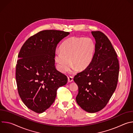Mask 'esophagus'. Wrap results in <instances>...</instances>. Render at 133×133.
<instances>
[{
    "mask_svg": "<svg viewBox=\"0 0 133 133\" xmlns=\"http://www.w3.org/2000/svg\"><path fill=\"white\" fill-rule=\"evenodd\" d=\"M73 81V78L71 76H69L68 77V82L70 83V82H72Z\"/></svg>",
    "mask_w": 133,
    "mask_h": 133,
    "instance_id": "1",
    "label": "esophagus"
}]
</instances>
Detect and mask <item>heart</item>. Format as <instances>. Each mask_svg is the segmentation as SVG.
<instances>
[{"label": "heart", "mask_w": 133, "mask_h": 133, "mask_svg": "<svg viewBox=\"0 0 133 133\" xmlns=\"http://www.w3.org/2000/svg\"><path fill=\"white\" fill-rule=\"evenodd\" d=\"M95 49V44L90 38L78 37L69 38L62 43L61 51L56 52L55 61L57 67L61 72L64 73L69 69L72 63L77 69L84 70L90 64Z\"/></svg>", "instance_id": "obj_1"}]
</instances>
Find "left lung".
Segmentation results:
<instances>
[{"mask_svg": "<svg viewBox=\"0 0 133 133\" xmlns=\"http://www.w3.org/2000/svg\"><path fill=\"white\" fill-rule=\"evenodd\" d=\"M91 34L96 41L95 50L89 65L75 75L78 86L76 100L88 112H96L107 104L117 85L119 65L117 54L107 37L101 31Z\"/></svg>", "mask_w": 133, "mask_h": 133, "instance_id": "obj_1", "label": "left lung"}]
</instances>
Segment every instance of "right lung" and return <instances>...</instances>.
Listing matches in <instances>:
<instances>
[{
	"label": "right lung",
	"mask_w": 133,
	"mask_h": 133,
	"mask_svg": "<svg viewBox=\"0 0 133 133\" xmlns=\"http://www.w3.org/2000/svg\"><path fill=\"white\" fill-rule=\"evenodd\" d=\"M70 33L45 30L31 36L19 52L16 79L19 95L31 110L42 113L54 102L57 90L67 83L66 76L56 69V47Z\"/></svg>",
	"instance_id": "right-lung-1"
}]
</instances>
